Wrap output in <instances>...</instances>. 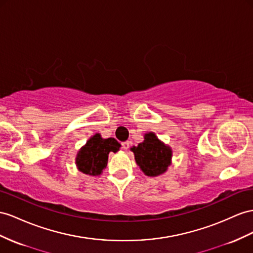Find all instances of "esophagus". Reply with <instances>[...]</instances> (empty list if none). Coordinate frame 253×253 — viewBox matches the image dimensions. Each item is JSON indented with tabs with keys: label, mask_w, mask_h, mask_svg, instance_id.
<instances>
[{
	"label": "esophagus",
	"mask_w": 253,
	"mask_h": 253,
	"mask_svg": "<svg viewBox=\"0 0 253 253\" xmlns=\"http://www.w3.org/2000/svg\"><path fill=\"white\" fill-rule=\"evenodd\" d=\"M122 147H123V150H124V151H127L128 148H129V142H128V141L123 142V143H122Z\"/></svg>",
	"instance_id": "obj_1"
}]
</instances>
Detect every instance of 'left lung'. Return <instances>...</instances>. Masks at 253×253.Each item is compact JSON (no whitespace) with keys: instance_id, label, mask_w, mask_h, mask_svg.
<instances>
[{"instance_id":"left-lung-1","label":"left lung","mask_w":253,"mask_h":253,"mask_svg":"<svg viewBox=\"0 0 253 253\" xmlns=\"http://www.w3.org/2000/svg\"><path fill=\"white\" fill-rule=\"evenodd\" d=\"M130 150L134 154L135 163L147 176H158L171 165V147L161 142L154 132L145 133L144 141Z\"/></svg>"}]
</instances>
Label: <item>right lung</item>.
I'll return each mask as SVG.
<instances>
[{"mask_svg":"<svg viewBox=\"0 0 253 253\" xmlns=\"http://www.w3.org/2000/svg\"><path fill=\"white\" fill-rule=\"evenodd\" d=\"M120 147L121 144L114 138L102 139L100 133L94 134L77 154L78 170L87 175H100L107 167L109 153H116Z\"/></svg>","mask_w":253,"mask_h":253,"instance_id":"1","label":"right lung"}]
</instances>
